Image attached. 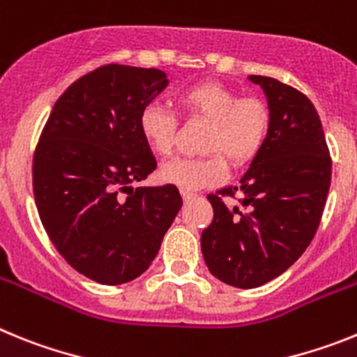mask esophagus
I'll return each mask as SVG.
<instances>
[{"label":"esophagus","mask_w":357,"mask_h":357,"mask_svg":"<svg viewBox=\"0 0 357 357\" xmlns=\"http://www.w3.org/2000/svg\"><path fill=\"white\" fill-rule=\"evenodd\" d=\"M197 197V193H193V191H188V189H182V198H184L185 202L191 200V198Z\"/></svg>","instance_id":"obj_1"}]
</instances>
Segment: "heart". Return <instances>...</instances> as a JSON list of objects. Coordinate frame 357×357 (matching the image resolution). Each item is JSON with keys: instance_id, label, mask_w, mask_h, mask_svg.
Listing matches in <instances>:
<instances>
[{"instance_id": "b5f03b06", "label": "heart", "mask_w": 357, "mask_h": 357, "mask_svg": "<svg viewBox=\"0 0 357 357\" xmlns=\"http://www.w3.org/2000/svg\"><path fill=\"white\" fill-rule=\"evenodd\" d=\"M176 103L185 118L209 121L206 151L213 155L175 159L164 164L159 172L164 182L188 191H198L223 181L227 164L221 156L232 164L247 162L259 151L270 130V110L263 100L239 98L234 89L216 82L189 85L176 94ZM139 132L155 155H172L176 116L162 103H148L139 114Z\"/></svg>"}]
</instances>
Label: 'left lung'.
<instances>
[{"instance_id":"8db88e82","label":"left lung","mask_w":357,"mask_h":357,"mask_svg":"<svg viewBox=\"0 0 357 357\" xmlns=\"http://www.w3.org/2000/svg\"><path fill=\"white\" fill-rule=\"evenodd\" d=\"M248 80L266 96L270 130L238 188L207 195L214 216L200 238L209 272L241 289L266 284L304 254L331 185L326 134L311 100L275 78ZM236 190L240 206H225L219 195Z\"/></svg>"}]
</instances>
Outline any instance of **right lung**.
Wrapping results in <instances>:
<instances>
[{
	"label": "right lung",
	"instance_id": "obj_1",
	"mask_svg": "<svg viewBox=\"0 0 357 357\" xmlns=\"http://www.w3.org/2000/svg\"><path fill=\"white\" fill-rule=\"evenodd\" d=\"M168 84L155 68L94 69L56 100L37 144L40 222L62 257L100 284L146 272L182 207L173 184L134 189L157 168L139 114Z\"/></svg>",
	"mask_w": 357,
	"mask_h": 357
}]
</instances>
